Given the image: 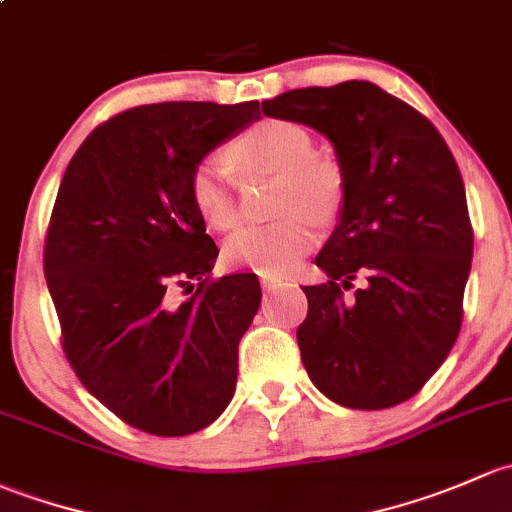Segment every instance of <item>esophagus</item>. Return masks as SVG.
Returning a JSON list of instances; mask_svg holds the SVG:
<instances>
[{"label": "esophagus", "mask_w": 512, "mask_h": 512, "mask_svg": "<svg viewBox=\"0 0 512 512\" xmlns=\"http://www.w3.org/2000/svg\"><path fill=\"white\" fill-rule=\"evenodd\" d=\"M281 278H276V276H261V286L266 288V291H273V288H278L281 286Z\"/></svg>", "instance_id": "esophagus-1"}]
</instances>
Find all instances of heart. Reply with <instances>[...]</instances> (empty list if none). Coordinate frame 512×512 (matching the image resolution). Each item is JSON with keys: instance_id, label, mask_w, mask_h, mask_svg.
I'll return each mask as SVG.
<instances>
[{"instance_id": "b5f03b06", "label": "heart", "mask_w": 512, "mask_h": 512, "mask_svg": "<svg viewBox=\"0 0 512 512\" xmlns=\"http://www.w3.org/2000/svg\"><path fill=\"white\" fill-rule=\"evenodd\" d=\"M231 160L244 177H281L276 194L278 221L244 226L224 241V261L261 276L288 273L315 244V221L337 219L345 199L342 172L335 162L318 157L308 128L268 118L246 130L231 145ZM189 199L212 229L226 231L239 221V197L231 172L217 155H207L189 175Z\"/></svg>"}]
</instances>
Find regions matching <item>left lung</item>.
<instances>
[{
    "instance_id": "left-lung-1",
    "label": "left lung",
    "mask_w": 512,
    "mask_h": 512,
    "mask_svg": "<svg viewBox=\"0 0 512 512\" xmlns=\"http://www.w3.org/2000/svg\"><path fill=\"white\" fill-rule=\"evenodd\" d=\"M261 108L333 142L345 184L340 224L315 258L328 281L303 288L308 377L342 407L407 402L444 365L463 320L473 229L449 145L370 81L295 88Z\"/></svg>"
}]
</instances>
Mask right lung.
Listing matches in <instances>:
<instances>
[{"label": "right lung", "mask_w": 512, "mask_h": 512, "mask_svg": "<svg viewBox=\"0 0 512 512\" xmlns=\"http://www.w3.org/2000/svg\"><path fill=\"white\" fill-rule=\"evenodd\" d=\"M258 115V100L130 108L83 140L61 179L44 273L63 352L100 404L147 434H194L234 397L261 286L256 273L212 278L219 249L189 175ZM172 287L190 298L175 304Z\"/></svg>", "instance_id": "1"}]
</instances>
